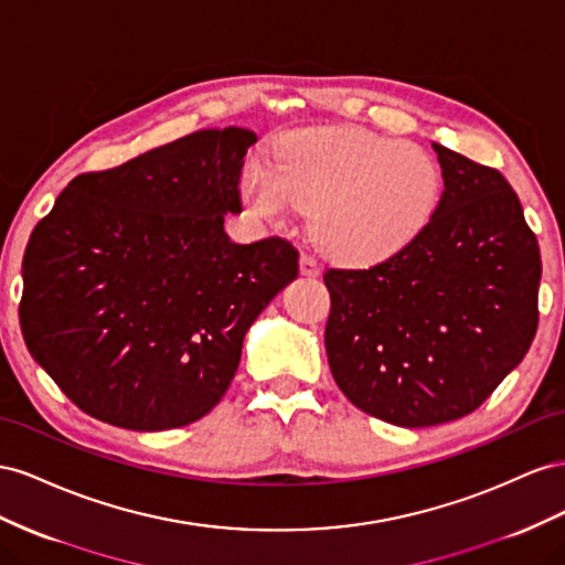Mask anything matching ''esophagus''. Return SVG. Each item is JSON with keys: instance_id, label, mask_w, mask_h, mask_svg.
<instances>
[{"instance_id": "obj_1", "label": "esophagus", "mask_w": 565, "mask_h": 565, "mask_svg": "<svg viewBox=\"0 0 565 565\" xmlns=\"http://www.w3.org/2000/svg\"><path fill=\"white\" fill-rule=\"evenodd\" d=\"M300 271L305 274V277H317L319 265L312 255H308V253L300 255Z\"/></svg>"}]
</instances>
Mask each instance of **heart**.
I'll list each match as a JSON object with an SVG mask.
<instances>
[{"label": "heart", "mask_w": 565, "mask_h": 565, "mask_svg": "<svg viewBox=\"0 0 565 565\" xmlns=\"http://www.w3.org/2000/svg\"><path fill=\"white\" fill-rule=\"evenodd\" d=\"M248 211L281 222L315 207L312 232L335 260L369 265L422 232L440 201V170L416 143L358 127H319L288 135L267 160L241 170Z\"/></svg>", "instance_id": "obj_1"}]
</instances>
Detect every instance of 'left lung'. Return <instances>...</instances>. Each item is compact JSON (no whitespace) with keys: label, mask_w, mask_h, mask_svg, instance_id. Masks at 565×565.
Segmentation results:
<instances>
[{"label":"left lung","mask_w":565,"mask_h":565,"mask_svg":"<svg viewBox=\"0 0 565 565\" xmlns=\"http://www.w3.org/2000/svg\"><path fill=\"white\" fill-rule=\"evenodd\" d=\"M445 191L409 244L327 269L331 374L354 407L424 428L478 409L537 331L540 246L504 174L433 143Z\"/></svg>","instance_id":"left-lung-1"}]
</instances>
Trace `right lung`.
<instances>
[{"label":"right lung","instance_id":"obj_1","mask_svg":"<svg viewBox=\"0 0 565 565\" xmlns=\"http://www.w3.org/2000/svg\"><path fill=\"white\" fill-rule=\"evenodd\" d=\"M255 141L244 127L199 130L77 174L32 230L21 331L85 414L168 430L227 393L246 331L298 277L286 238L234 244L224 234Z\"/></svg>","mask_w":565,"mask_h":565}]
</instances>
